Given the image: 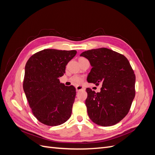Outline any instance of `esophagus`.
Listing matches in <instances>:
<instances>
[{
    "mask_svg": "<svg viewBox=\"0 0 155 155\" xmlns=\"http://www.w3.org/2000/svg\"><path fill=\"white\" fill-rule=\"evenodd\" d=\"M76 91H85V88L83 87L82 85H77L76 87Z\"/></svg>",
    "mask_w": 155,
    "mask_h": 155,
    "instance_id": "obj_1",
    "label": "esophagus"
}]
</instances>
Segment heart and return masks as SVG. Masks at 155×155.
Listing matches in <instances>:
<instances>
[{
    "label": "heart",
    "mask_w": 155,
    "mask_h": 155,
    "mask_svg": "<svg viewBox=\"0 0 155 155\" xmlns=\"http://www.w3.org/2000/svg\"><path fill=\"white\" fill-rule=\"evenodd\" d=\"M72 81L74 83H79L83 81V78L79 76H75L72 78Z\"/></svg>",
    "instance_id": "obj_1"
}]
</instances>
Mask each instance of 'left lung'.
Listing matches in <instances>:
<instances>
[{
  "label": "left lung",
  "instance_id": "8db88e82",
  "mask_svg": "<svg viewBox=\"0 0 155 155\" xmlns=\"http://www.w3.org/2000/svg\"><path fill=\"white\" fill-rule=\"evenodd\" d=\"M92 67L87 81L102 85L100 92L87 88L88 115L101 126L116 124L127 114L135 96L136 77L124 55L106 48L83 51Z\"/></svg>",
  "mask_w": 155,
  "mask_h": 155
}]
</instances>
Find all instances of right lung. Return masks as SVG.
Listing matches in <instances>:
<instances>
[{
  "mask_svg": "<svg viewBox=\"0 0 155 155\" xmlns=\"http://www.w3.org/2000/svg\"><path fill=\"white\" fill-rule=\"evenodd\" d=\"M77 51L45 49L31 55L25 66L23 89L32 112L40 122L59 125L71 116L76 92L59 78Z\"/></svg>",
  "mask_w": 155,
  "mask_h": 155,
  "instance_id": "right-lung-1",
  "label": "right lung"
}]
</instances>
